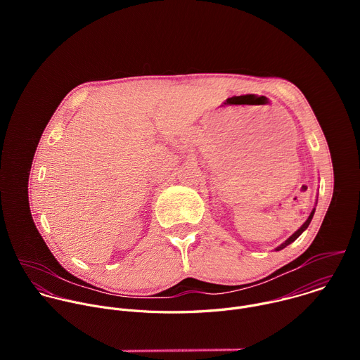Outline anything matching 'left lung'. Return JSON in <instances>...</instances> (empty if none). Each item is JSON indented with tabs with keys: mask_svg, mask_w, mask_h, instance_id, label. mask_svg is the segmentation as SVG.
Wrapping results in <instances>:
<instances>
[{
	"mask_svg": "<svg viewBox=\"0 0 360 360\" xmlns=\"http://www.w3.org/2000/svg\"><path fill=\"white\" fill-rule=\"evenodd\" d=\"M314 214H315V211H312V214L309 215V218L306 219V222H304V224H303V225H302V226H300V228H299V229H297V231H296V232H295V233H293L288 240H285L281 246H278V248H276V250H281V249L286 248L289 243H292L295 239H297V238H299V235H300V233H302L307 226H309V224H311V221H312V218H314Z\"/></svg>",
	"mask_w": 360,
	"mask_h": 360,
	"instance_id": "8db88e82",
	"label": "left lung"
}]
</instances>
